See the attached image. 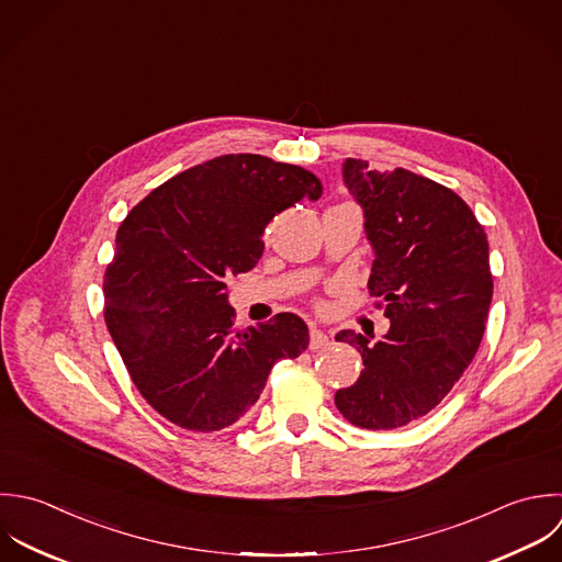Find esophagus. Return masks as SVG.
<instances>
[{
  "label": "esophagus",
  "instance_id": "34e87169",
  "mask_svg": "<svg viewBox=\"0 0 562 562\" xmlns=\"http://www.w3.org/2000/svg\"><path fill=\"white\" fill-rule=\"evenodd\" d=\"M330 339L326 333H322L319 328H311V350H319V348H328Z\"/></svg>",
  "mask_w": 562,
  "mask_h": 562
}]
</instances>
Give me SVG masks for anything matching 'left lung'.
<instances>
[{"instance_id":"obj_1","label":"left lung","mask_w":562,"mask_h":562,"mask_svg":"<svg viewBox=\"0 0 562 562\" xmlns=\"http://www.w3.org/2000/svg\"><path fill=\"white\" fill-rule=\"evenodd\" d=\"M344 179L376 254L368 289L392 326L374 346L352 330L335 337L366 366L335 405L350 425L387 431L429 414L471 366L493 300L488 238L467 201L434 179L363 159H346Z\"/></svg>"}]
</instances>
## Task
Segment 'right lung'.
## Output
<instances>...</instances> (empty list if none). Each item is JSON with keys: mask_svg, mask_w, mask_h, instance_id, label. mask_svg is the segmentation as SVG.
<instances>
[{"mask_svg": "<svg viewBox=\"0 0 562 562\" xmlns=\"http://www.w3.org/2000/svg\"><path fill=\"white\" fill-rule=\"evenodd\" d=\"M319 179L262 155H221L144 196L115 234L104 324L142 398L188 431H221L260 398L269 372L308 348L293 313L238 330L225 280L262 256V232Z\"/></svg>", "mask_w": 562, "mask_h": 562, "instance_id": "add662e5", "label": "right lung"}]
</instances>
